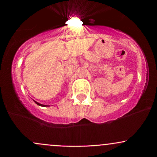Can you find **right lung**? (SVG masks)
<instances>
[{
  "instance_id": "right-lung-1",
  "label": "right lung",
  "mask_w": 157,
  "mask_h": 157,
  "mask_svg": "<svg viewBox=\"0 0 157 157\" xmlns=\"http://www.w3.org/2000/svg\"><path fill=\"white\" fill-rule=\"evenodd\" d=\"M34 101V100H33ZM35 102V103L36 104H37L38 105H40V106H43V107H47V106H50V105H43V104H40V103H39V102H36V101H34Z\"/></svg>"
}]
</instances>
